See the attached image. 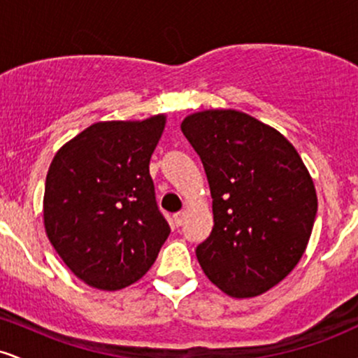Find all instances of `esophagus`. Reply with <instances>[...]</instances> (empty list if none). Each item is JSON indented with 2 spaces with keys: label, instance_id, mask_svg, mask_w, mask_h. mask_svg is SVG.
<instances>
[{
  "label": "esophagus",
  "instance_id": "1",
  "mask_svg": "<svg viewBox=\"0 0 358 358\" xmlns=\"http://www.w3.org/2000/svg\"><path fill=\"white\" fill-rule=\"evenodd\" d=\"M183 220H185V212H176L173 215V222L176 227H180V225L183 224Z\"/></svg>",
  "mask_w": 358,
  "mask_h": 358
}]
</instances>
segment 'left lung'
Wrapping results in <instances>:
<instances>
[{"label": "left lung", "instance_id": "left-lung-1", "mask_svg": "<svg viewBox=\"0 0 358 358\" xmlns=\"http://www.w3.org/2000/svg\"><path fill=\"white\" fill-rule=\"evenodd\" d=\"M182 131L212 193L213 229L196 259L225 294L259 296L305 252L318 208L313 178L279 131L241 110L190 114Z\"/></svg>", "mask_w": 358, "mask_h": 358}]
</instances>
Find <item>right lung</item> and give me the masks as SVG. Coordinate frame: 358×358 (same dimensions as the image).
Wrapping results in <instances>:
<instances>
[{
    "label": "right lung",
    "mask_w": 358,
    "mask_h": 358,
    "mask_svg": "<svg viewBox=\"0 0 358 358\" xmlns=\"http://www.w3.org/2000/svg\"><path fill=\"white\" fill-rule=\"evenodd\" d=\"M165 124V114L96 122L53 156L45 182V232L85 285L104 291L133 285L170 236L150 175Z\"/></svg>",
    "instance_id": "obj_1"
}]
</instances>
